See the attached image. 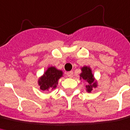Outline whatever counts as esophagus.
<instances>
[{"mask_svg": "<svg viewBox=\"0 0 130 130\" xmlns=\"http://www.w3.org/2000/svg\"><path fill=\"white\" fill-rule=\"evenodd\" d=\"M67 76L69 77V78H72L73 76H74V72L73 71H69V72H67Z\"/></svg>", "mask_w": 130, "mask_h": 130, "instance_id": "esophagus-1", "label": "esophagus"}]
</instances>
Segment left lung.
Returning <instances> with one entry per match:
<instances>
[{
    "label": "left lung",
    "instance_id": "1",
    "mask_svg": "<svg viewBox=\"0 0 130 130\" xmlns=\"http://www.w3.org/2000/svg\"><path fill=\"white\" fill-rule=\"evenodd\" d=\"M81 74H80V79H84L88 82V85L86 86V91L88 93H91L93 88L97 87V82L95 81V78L91 68L88 67H84L81 68Z\"/></svg>",
    "mask_w": 130,
    "mask_h": 130
}]
</instances>
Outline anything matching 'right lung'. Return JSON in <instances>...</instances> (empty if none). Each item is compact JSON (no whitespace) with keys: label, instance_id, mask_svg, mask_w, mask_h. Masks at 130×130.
Wrapping results in <instances>:
<instances>
[{"label":"right lung","instance_id":"obj_1","mask_svg":"<svg viewBox=\"0 0 130 130\" xmlns=\"http://www.w3.org/2000/svg\"><path fill=\"white\" fill-rule=\"evenodd\" d=\"M63 76L62 71L58 70L55 67H50L47 69L42 76L39 78L38 84L42 91H49L56 88L58 80Z\"/></svg>","mask_w":130,"mask_h":130}]
</instances>
